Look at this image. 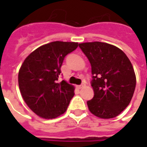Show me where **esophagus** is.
Listing matches in <instances>:
<instances>
[{"mask_svg": "<svg viewBox=\"0 0 147 147\" xmlns=\"http://www.w3.org/2000/svg\"><path fill=\"white\" fill-rule=\"evenodd\" d=\"M85 86V85H84V84H81V85H79V86H77V88H78V89H82V88H83V86Z\"/></svg>", "mask_w": 147, "mask_h": 147, "instance_id": "esophagus-1", "label": "esophagus"}]
</instances>
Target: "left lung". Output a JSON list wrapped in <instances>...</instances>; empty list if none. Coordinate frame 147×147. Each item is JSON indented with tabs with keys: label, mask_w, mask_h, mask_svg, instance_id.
I'll return each mask as SVG.
<instances>
[{
	"label": "left lung",
	"mask_w": 147,
	"mask_h": 147,
	"mask_svg": "<svg viewBox=\"0 0 147 147\" xmlns=\"http://www.w3.org/2000/svg\"><path fill=\"white\" fill-rule=\"evenodd\" d=\"M91 65L94 98L87 101L90 113L103 119L118 116L129 105L136 89L134 68L121 49L105 42L79 44Z\"/></svg>",
	"instance_id": "1"
}]
</instances>
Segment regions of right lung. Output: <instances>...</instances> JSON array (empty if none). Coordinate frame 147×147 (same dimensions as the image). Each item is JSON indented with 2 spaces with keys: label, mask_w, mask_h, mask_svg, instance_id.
Returning a JSON list of instances; mask_svg holds the SVG:
<instances>
[{
  "label": "right lung",
  "mask_w": 147,
  "mask_h": 147,
  "mask_svg": "<svg viewBox=\"0 0 147 147\" xmlns=\"http://www.w3.org/2000/svg\"><path fill=\"white\" fill-rule=\"evenodd\" d=\"M77 47V42H50L36 49L24 61L18 76L20 93L39 117L53 119L67 110L74 86L57 80L64 57Z\"/></svg>",
  "instance_id": "add662e5"
}]
</instances>
